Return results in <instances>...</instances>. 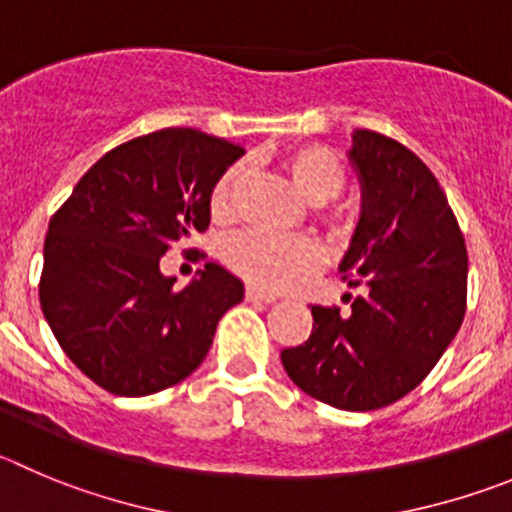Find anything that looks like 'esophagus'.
I'll use <instances>...</instances> for the list:
<instances>
[{
    "label": "esophagus",
    "mask_w": 512,
    "mask_h": 512,
    "mask_svg": "<svg viewBox=\"0 0 512 512\" xmlns=\"http://www.w3.org/2000/svg\"><path fill=\"white\" fill-rule=\"evenodd\" d=\"M245 298L255 300V303H275V300H278V295L265 293V290H257V288H247Z\"/></svg>",
    "instance_id": "obj_1"
}]
</instances>
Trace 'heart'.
I'll return each mask as SVG.
<instances>
[{
  "mask_svg": "<svg viewBox=\"0 0 512 512\" xmlns=\"http://www.w3.org/2000/svg\"><path fill=\"white\" fill-rule=\"evenodd\" d=\"M280 164L288 171L295 189L310 204H315L318 217L326 224L328 232L336 237L346 232V217L326 204L341 194L343 181H346L336 154L323 146H298L285 151ZM242 184H245V164H232L222 171V176L214 181L212 197H209V209H212L214 219L219 222L232 219ZM222 257L229 270L262 290L290 288L308 278L310 272H315L321 265V250L308 237H272L260 229H247V232L232 237L224 245Z\"/></svg>",
  "mask_w": 512,
  "mask_h": 512,
  "instance_id": "heart-1",
  "label": "heart"
}]
</instances>
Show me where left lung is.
Here are the masks:
<instances>
[{"label":"left lung","instance_id":"left-lung-1","mask_svg":"<svg viewBox=\"0 0 512 512\" xmlns=\"http://www.w3.org/2000/svg\"><path fill=\"white\" fill-rule=\"evenodd\" d=\"M361 219L341 262L348 308L313 305L308 341L280 353L295 386L348 412L417 389L457 336L467 308V250L450 202L417 154L353 131Z\"/></svg>","mask_w":512,"mask_h":512}]
</instances>
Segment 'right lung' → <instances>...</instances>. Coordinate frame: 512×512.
<instances>
[{
  "label": "right lung",
  "instance_id": "right-lung-1",
  "mask_svg": "<svg viewBox=\"0 0 512 512\" xmlns=\"http://www.w3.org/2000/svg\"><path fill=\"white\" fill-rule=\"evenodd\" d=\"M245 148L194 128H164L95 161L50 219L40 305L57 343L116 396L184 381L245 285L217 262L174 290L161 257L209 227L214 181Z\"/></svg>",
  "mask_w": 512,
  "mask_h": 512
}]
</instances>
